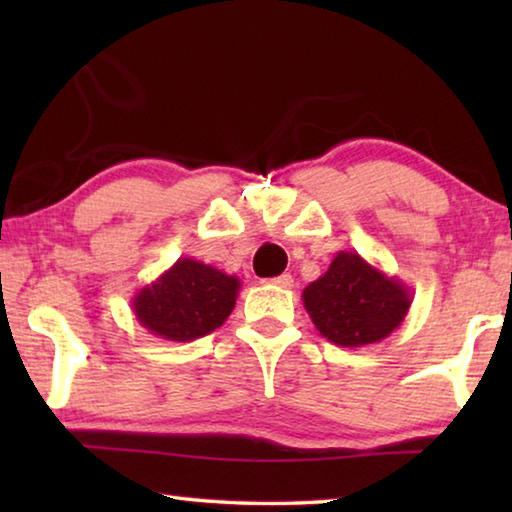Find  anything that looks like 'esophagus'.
<instances>
[{
    "label": "esophagus",
    "mask_w": 512,
    "mask_h": 512,
    "mask_svg": "<svg viewBox=\"0 0 512 512\" xmlns=\"http://www.w3.org/2000/svg\"><path fill=\"white\" fill-rule=\"evenodd\" d=\"M268 284H275V287H280V289H291L293 287V277L289 273H284V275L273 277V280H268Z\"/></svg>",
    "instance_id": "34e87169"
}]
</instances>
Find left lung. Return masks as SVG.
<instances>
[{"label":"left lung","mask_w":512,"mask_h":512,"mask_svg":"<svg viewBox=\"0 0 512 512\" xmlns=\"http://www.w3.org/2000/svg\"><path fill=\"white\" fill-rule=\"evenodd\" d=\"M320 334L341 348H363L391 336L409 314L411 289L354 250H341L327 271L302 291Z\"/></svg>","instance_id":"8db88e82"}]
</instances>
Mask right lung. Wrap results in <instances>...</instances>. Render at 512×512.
Here are the masks:
<instances>
[{
    "mask_svg": "<svg viewBox=\"0 0 512 512\" xmlns=\"http://www.w3.org/2000/svg\"><path fill=\"white\" fill-rule=\"evenodd\" d=\"M241 280L192 257H180L133 296L137 323L164 341L189 343L219 329L237 305Z\"/></svg>",
    "mask_w": 512,
    "mask_h": 512,
    "instance_id": "right-lung-1",
    "label": "right lung"
}]
</instances>
